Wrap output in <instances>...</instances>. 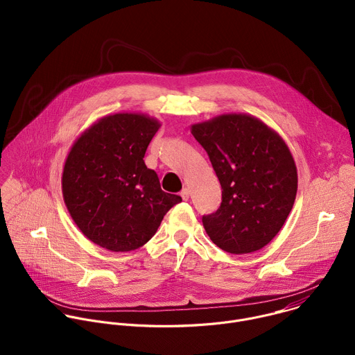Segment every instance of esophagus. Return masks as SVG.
I'll list each match as a JSON object with an SVG mask.
<instances>
[{
  "mask_svg": "<svg viewBox=\"0 0 355 355\" xmlns=\"http://www.w3.org/2000/svg\"><path fill=\"white\" fill-rule=\"evenodd\" d=\"M180 195H181V198H182L184 200H187V199L189 198V189H188V188H182V191L180 192Z\"/></svg>",
  "mask_w": 355,
  "mask_h": 355,
  "instance_id": "obj_1",
  "label": "esophagus"
}]
</instances>
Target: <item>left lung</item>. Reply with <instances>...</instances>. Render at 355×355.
Here are the masks:
<instances>
[{
    "label": "left lung",
    "instance_id": "left-lung-1",
    "mask_svg": "<svg viewBox=\"0 0 355 355\" xmlns=\"http://www.w3.org/2000/svg\"><path fill=\"white\" fill-rule=\"evenodd\" d=\"M191 133L205 148L222 187V204L202 223L211 240L232 254L267 245L295 202L297 173L282 137L260 119L226 114L195 123Z\"/></svg>",
    "mask_w": 355,
    "mask_h": 355
}]
</instances>
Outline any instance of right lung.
Returning <instances> with one entry per match:
<instances>
[{"mask_svg": "<svg viewBox=\"0 0 355 355\" xmlns=\"http://www.w3.org/2000/svg\"><path fill=\"white\" fill-rule=\"evenodd\" d=\"M159 128L155 118L123 112L101 118L74 141L63 168V198L96 245L116 252L141 247L181 202L162 189L143 160Z\"/></svg>", "mask_w": 355, "mask_h": 355, "instance_id": "1", "label": "right lung"}]
</instances>
